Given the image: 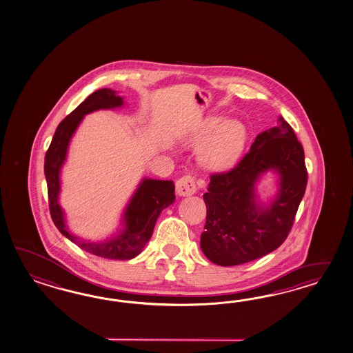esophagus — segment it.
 I'll list each match as a JSON object with an SVG mask.
<instances>
[{"label":"esophagus","instance_id":"obj_1","mask_svg":"<svg viewBox=\"0 0 353 353\" xmlns=\"http://www.w3.org/2000/svg\"><path fill=\"white\" fill-rule=\"evenodd\" d=\"M175 189H176V193L181 197H188V196H193L196 193L197 187H196V181L193 179V176L184 175V176H181V179L176 181Z\"/></svg>","mask_w":353,"mask_h":353}]
</instances>
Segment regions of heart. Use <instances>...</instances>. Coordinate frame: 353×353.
<instances>
[{
    "label": "heart",
    "instance_id": "b5f03b06",
    "mask_svg": "<svg viewBox=\"0 0 353 353\" xmlns=\"http://www.w3.org/2000/svg\"><path fill=\"white\" fill-rule=\"evenodd\" d=\"M248 140L241 122L222 117H208L184 139V143L198 148V163L208 172H226L236 164Z\"/></svg>",
    "mask_w": 353,
    "mask_h": 353
}]
</instances>
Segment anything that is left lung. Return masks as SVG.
Listing matches in <instances>:
<instances>
[{
  "mask_svg": "<svg viewBox=\"0 0 353 353\" xmlns=\"http://www.w3.org/2000/svg\"><path fill=\"white\" fill-rule=\"evenodd\" d=\"M279 123L256 136L232 170L211 175L203 194L207 217L201 249L222 267L252 262L276 250L288 236L307 183L305 155L291 125ZM278 175V193L267 203L257 194L263 174Z\"/></svg>",
  "mask_w": 353,
  "mask_h": 353,
  "instance_id": "1",
  "label": "left lung"
}]
</instances>
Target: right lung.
Masks as SVG:
<instances>
[{
	"label": "right lung",
	"instance_id": "1",
	"mask_svg": "<svg viewBox=\"0 0 353 353\" xmlns=\"http://www.w3.org/2000/svg\"><path fill=\"white\" fill-rule=\"evenodd\" d=\"M123 105V98L112 89H100L92 92L59 123L44 160L50 216L56 228L63 236L88 253L114 261H130L140 254L148 244L157 217L164 208L175 202V185L172 181L141 179L122 213V229L114 236L100 241L80 238L68 229L66 213L59 205V193L61 172L66 163L68 146L83 117L100 109H115Z\"/></svg>",
	"mask_w": 353,
	"mask_h": 353
}]
</instances>
